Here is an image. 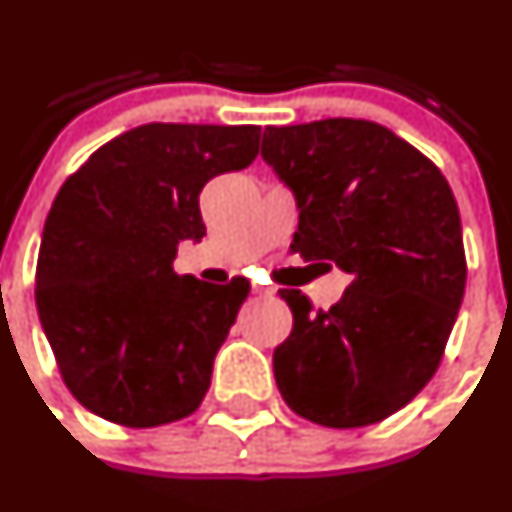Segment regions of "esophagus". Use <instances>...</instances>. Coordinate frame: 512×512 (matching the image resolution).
<instances>
[{
    "mask_svg": "<svg viewBox=\"0 0 512 512\" xmlns=\"http://www.w3.org/2000/svg\"><path fill=\"white\" fill-rule=\"evenodd\" d=\"M252 292L260 294V297H272V294H275V289H272V287H260V285H255V287H252Z\"/></svg>",
    "mask_w": 512,
    "mask_h": 512,
    "instance_id": "1",
    "label": "esophagus"
}]
</instances>
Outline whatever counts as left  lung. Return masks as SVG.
<instances>
[{
	"label": "left lung",
	"instance_id": "left-lung-1",
	"mask_svg": "<svg viewBox=\"0 0 512 512\" xmlns=\"http://www.w3.org/2000/svg\"><path fill=\"white\" fill-rule=\"evenodd\" d=\"M262 158L297 203L292 250L352 275L327 312L280 289L294 317L272 354L282 399L332 428L396 414L441 364L466 289L446 178L394 131L359 118L267 126Z\"/></svg>",
	"mask_w": 512,
	"mask_h": 512
}]
</instances>
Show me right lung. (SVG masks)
I'll use <instances>...</instances> for the list:
<instances>
[{"label": "right lung", "mask_w": 512, "mask_h": 512, "mask_svg": "<svg viewBox=\"0 0 512 512\" xmlns=\"http://www.w3.org/2000/svg\"><path fill=\"white\" fill-rule=\"evenodd\" d=\"M260 126L146 123L61 185L36 265V309L61 376L91 414L151 428L205 399L250 282L175 275L200 242V190L257 156Z\"/></svg>", "instance_id": "right-lung-1"}]
</instances>
